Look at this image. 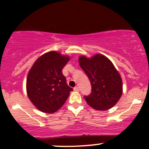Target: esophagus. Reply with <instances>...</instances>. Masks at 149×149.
I'll list each match as a JSON object with an SVG mask.
<instances>
[{
    "instance_id": "1",
    "label": "esophagus",
    "mask_w": 149,
    "mask_h": 149,
    "mask_svg": "<svg viewBox=\"0 0 149 149\" xmlns=\"http://www.w3.org/2000/svg\"><path fill=\"white\" fill-rule=\"evenodd\" d=\"M73 90H74V91L78 92L79 91V88H78V87H75V88H73Z\"/></svg>"
}]
</instances>
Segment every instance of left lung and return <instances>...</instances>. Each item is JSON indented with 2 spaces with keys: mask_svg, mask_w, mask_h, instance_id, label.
Listing matches in <instances>:
<instances>
[{
  "mask_svg": "<svg viewBox=\"0 0 149 149\" xmlns=\"http://www.w3.org/2000/svg\"><path fill=\"white\" fill-rule=\"evenodd\" d=\"M78 60L92 85L90 95L84 97L88 105L101 111L108 110L116 105L122 95L123 83L111 61L100 54L91 58L80 56Z\"/></svg>",
  "mask_w": 149,
  "mask_h": 149,
  "instance_id": "1",
  "label": "left lung"
}]
</instances>
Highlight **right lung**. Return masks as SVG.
Returning <instances> with one entry per match:
<instances>
[{
	"instance_id": "right-lung-1",
	"label": "right lung",
	"mask_w": 149,
	"mask_h": 149,
	"mask_svg": "<svg viewBox=\"0 0 149 149\" xmlns=\"http://www.w3.org/2000/svg\"><path fill=\"white\" fill-rule=\"evenodd\" d=\"M69 59L68 56L51 51L40 56L30 69L26 80L27 95L40 111L56 112L73 90L61 71Z\"/></svg>"
}]
</instances>
